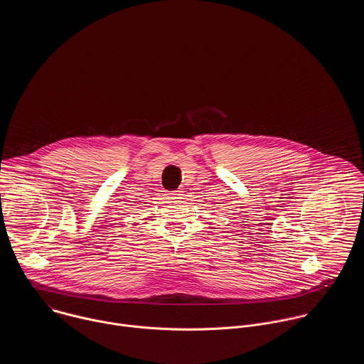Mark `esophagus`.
<instances>
[{
  "instance_id": "esophagus-1",
  "label": "esophagus",
  "mask_w": 364,
  "mask_h": 364,
  "mask_svg": "<svg viewBox=\"0 0 364 364\" xmlns=\"http://www.w3.org/2000/svg\"><path fill=\"white\" fill-rule=\"evenodd\" d=\"M168 198H171V200H178L180 197H181V191H178V190H176V191H168Z\"/></svg>"
}]
</instances>
